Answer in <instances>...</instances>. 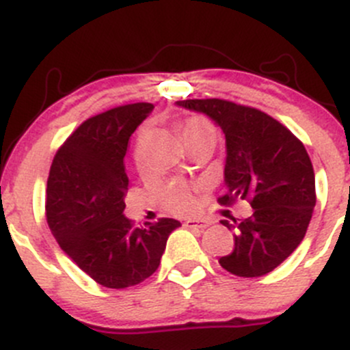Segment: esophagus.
Returning <instances> with one entry per match:
<instances>
[{"label":"esophagus","mask_w":350,"mask_h":350,"mask_svg":"<svg viewBox=\"0 0 350 350\" xmlns=\"http://www.w3.org/2000/svg\"><path fill=\"white\" fill-rule=\"evenodd\" d=\"M211 221L208 220H186L185 227L188 228H200V230H204L206 227H210Z\"/></svg>","instance_id":"34e87169"}]
</instances>
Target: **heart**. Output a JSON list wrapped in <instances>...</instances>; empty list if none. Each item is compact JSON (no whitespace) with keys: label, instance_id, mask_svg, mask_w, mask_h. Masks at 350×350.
<instances>
[{"label":"heart","instance_id":"heart-1","mask_svg":"<svg viewBox=\"0 0 350 350\" xmlns=\"http://www.w3.org/2000/svg\"><path fill=\"white\" fill-rule=\"evenodd\" d=\"M179 132H181L185 144L191 142L195 139H203V137H213L215 130L210 122H206L201 116H188L179 123ZM144 146H146V130H139L135 139V147H133V161H135L137 169L144 172L146 169V157H144ZM159 200L161 204L167 211L176 215H191L196 210V188L189 183L181 181V179H172L165 183L159 191Z\"/></svg>","mask_w":350,"mask_h":350}]
</instances>
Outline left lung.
<instances>
[{
    "label": "left lung",
    "instance_id": "left-lung-1",
    "mask_svg": "<svg viewBox=\"0 0 350 350\" xmlns=\"http://www.w3.org/2000/svg\"><path fill=\"white\" fill-rule=\"evenodd\" d=\"M178 105L204 113L225 133L227 191L218 203L247 200L254 208L242 221L221 220L235 232V245L218 262L241 278L271 273L303 241L317 203L315 172L305 146L257 108L218 98Z\"/></svg>",
    "mask_w": 350,
    "mask_h": 350
}]
</instances>
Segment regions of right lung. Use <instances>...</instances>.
I'll return each instance as SVG.
<instances>
[{
	"instance_id": "obj_1",
	"label": "right lung",
	"mask_w": 350,
	"mask_h": 350,
	"mask_svg": "<svg viewBox=\"0 0 350 350\" xmlns=\"http://www.w3.org/2000/svg\"><path fill=\"white\" fill-rule=\"evenodd\" d=\"M154 109L123 105L94 115L69 135L52 161L45 217L61 249L105 288H129L152 276L174 218L135 228L123 215L129 139Z\"/></svg>"
}]
</instances>
